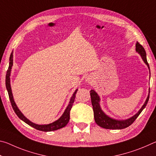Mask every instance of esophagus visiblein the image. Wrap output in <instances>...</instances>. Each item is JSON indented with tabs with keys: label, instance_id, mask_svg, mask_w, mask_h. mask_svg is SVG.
Listing matches in <instances>:
<instances>
[{
	"label": "esophagus",
	"instance_id": "obj_1",
	"mask_svg": "<svg viewBox=\"0 0 156 156\" xmlns=\"http://www.w3.org/2000/svg\"><path fill=\"white\" fill-rule=\"evenodd\" d=\"M87 81H88V83H92V81H91V80H88Z\"/></svg>",
	"mask_w": 156,
	"mask_h": 156
}]
</instances>
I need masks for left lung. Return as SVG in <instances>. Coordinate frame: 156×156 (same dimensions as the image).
<instances>
[{
    "label": "left lung",
    "mask_w": 156,
    "mask_h": 156,
    "mask_svg": "<svg viewBox=\"0 0 156 156\" xmlns=\"http://www.w3.org/2000/svg\"><path fill=\"white\" fill-rule=\"evenodd\" d=\"M136 51L140 55L142 60L144 62L145 64L147 65L148 68L149 69L150 72V69L149 65L148 64L147 60V54L146 51L144 49V47H142L138 42H137L136 44ZM149 94H150V89L149 91V94H148L147 98L146 99V101L144 102V105H142L141 109L138 111V112L136 113V115L132 116L131 118H129V119L121 120H116L113 119L108 116L107 115L105 114L103 112V111L101 109L100 106V98L98 95L94 90L90 91V96L91 99V104L93 106V110H94V119L96 121V124L98 126H101L102 128L107 129H122L128 127L129 126H130L134 121L136 120L137 118L138 117V115L140 114V113L142 112L146 105L147 104L148 101H149Z\"/></svg>",
    "instance_id": "1"
}]
</instances>
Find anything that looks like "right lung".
<instances>
[{
  "label": "right lung",
  "instance_id": "obj_1",
  "mask_svg": "<svg viewBox=\"0 0 156 156\" xmlns=\"http://www.w3.org/2000/svg\"><path fill=\"white\" fill-rule=\"evenodd\" d=\"M12 65H13V51L11 53V55H10V57H9V65L8 69L7 71L6 78H5V84H6V88H7V92H8L9 98L10 102H11L12 108L13 109H14V112L16 113V114L18 115V117L19 118L20 120H22L23 122L27 123V125L32 126L34 128H35L36 129H37V130L42 131H55V130H57V129L64 127V126L67 125V123L69 122V120L70 119V111L72 107L73 102H74V100L76 98V92H77L78 89H76L74 93H73V96L70 99L69 103L68 106L67 107V108H66L65 112L63 113V114L58 120H57L56 121H55V122L52 123L48 124V125H36V124L33 123L32 122H31L30 120H29L27 118H26L22 113H21V112L15 103L14 98H13L12 92L11 84H10V78H9L10 73H11Z\"/></svg>",
  "mask_w": 156,
  "mask_h": 156
}]
</instances>
